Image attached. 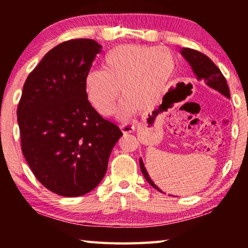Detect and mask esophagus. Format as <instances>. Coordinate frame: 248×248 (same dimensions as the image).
Returning a JSON list of instances; mask_svg holds the SVG:
<instances>
[{
  "instance_id": "34e87169",
  "label": "esophagus",
  "mask_w": 248,
  "mask_h": 248,
  "mask_svg": "<svg viewBox=\"0 0 248 248\" xmlns=\"http://www.w3.org/2000/svg\"><path fill=\"white\" fill-rule=\"evenodd\" d=\"M120 129L124 133H131L134 131V129L136 128H134V125L131 124H124L120 125Z\"/></svg>"
}]
</instances>
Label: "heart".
<instances>
[{"instance_id": "1", "label": "heart", "mask_w": 248, "mask_h": 248, "mask_svg": "<svg viewBox=\"0 0 248 248\" xmlns=\"http://www.w3.org/2000/svg\"><path fill=\"white\" fill-rule=\"evenodd\" d=\"M103 68L85 75L87 99L100 115L108 116L120 91L124 98L116 116L127 120L140 107L150 108L157 102L173 78L175 61L165 49L123 46L106 54Z\"/></svg>"}]
</instances>
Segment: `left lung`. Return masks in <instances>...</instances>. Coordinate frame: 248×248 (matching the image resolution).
<instances>
[{"instance_id": "left-lung-1", "label": "left lung", "mask_w": 248, "mask_h": 248, "mask_svg": "<svg viewBox=\"0 0 248 248\" xmlns=\"http://www.w3.org/2000/svg\"><path fill=\"white\" fill-rule=\"evenodd\" d=\"M180 54L186 59V61L191 66L192 72L197 77L198 81H204V83L210 87V89L219 92L220 94L225 96L226 98H230V90L226 83V79L223 77V74L221 73L220 69L213 63L211 59L205 56V54L201 53L197 50L189 49V48H182L180 49ZM140 167L142 174L146 179L151 186L155 189L163 192L159 188L153 183V180L150 178L149 173L146 171V169L144 166V163L142 161V158L139 159Z\"/></svg>"}]
</instances>
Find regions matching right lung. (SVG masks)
Instances as JSON below:
<instances>
[{
  "mask_svg": "<svg viewBox=\"0 0 248 248\" xmlns=\"http://www.w3.org/2000/svg\"><path fill=\"white\" fill-rule=\"evenodd\" d=\"M100 51L93 39L56 46L28 75L18 104L24 156L36 178L63 197L83 196L102 182L123 136L85 93L84 78Z\"/></svg>",
  "mask_w": 248,
  "mask_h": 248,
  "instance_id": "obj_1",
  "label": "right lung"
}]
</instances>
